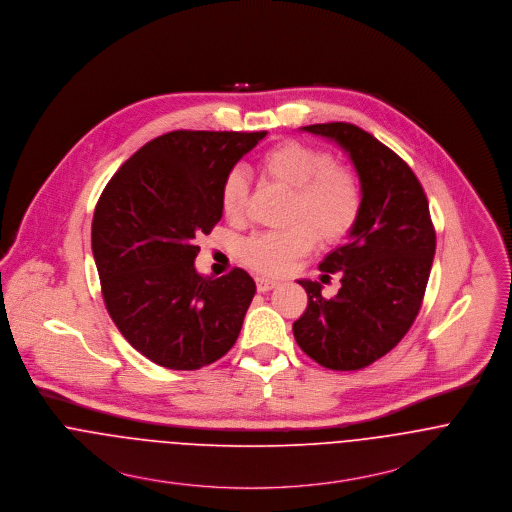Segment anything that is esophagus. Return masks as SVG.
<instances>
[{"label":"esophagus","instance_id":"obj_1","mask_svg":"<svg viewBox=\"0 0 512 512\" xmlns=\"http://www.w3.org/2000/svg\"><path fill=\"white\" fill-rule=\"evenodd\" d=\"M255 284H257V290H259V292H269L271 288H275L279 283H277V281H273V279L257 277V279H255Z\"/></svg>","mask_w":512,"mask_h":512}]
</instances>
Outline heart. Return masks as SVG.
Returning <instances> with one entry per match:
<instances>
[{
    "label": "heart",
    "mask_w": 512,
    "mask_h": 512,
    "mask_svg": "<svg viewBox=\"0 0 512 512\" xmlns=\"http://www.w3.org/2000/svg\"><path fill=\"white\" fill-rule=\"evenodd\" d=\"M259 171L294 190L292 220L288 228L261 231L239 247L241 261L261 275H283L292 263L308 253L316 235L324 243H340L359 222L363 188L359 176L332 155L304 141L288 139L259 159ZM247 178L239 169L226 174L220 190L222 210L228 218L243 212Z\"/></svg>",
    "instance_id": "1"
}]
</instances>
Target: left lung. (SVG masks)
<instances>
[{
  "label": "left lung",
  "mask_w": 512,
  "mask_h": 512,
  "mask_svg": "<svg viewBox=\"0 0 512 512\" xmlns=\"http://www.w3.org/2000/svg\"><path fill=\"white\" fill-rule=\"evenodd\" d=\"M302 131L332 139L349 155L363 188V210L347 243L320 263L322 273H341L338 294L324 298L322 284L298 281L308 306L292 332L322 367L355 371L389 353L416 320L436 231L416 174L371 133L345 121Z\"/></svg>",
  "instance_id": "left-lung-1"
}]
</instances>
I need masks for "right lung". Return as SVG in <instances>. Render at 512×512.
I'll return each mask as SVG.
<instances>
[{"instance_id": "add662e5", "label": "right lung", "mask_w": 512, "mask_h": 512, "mask_svg": "<svg viewBox=\"0 0 512 512\" xmlns=\"http://www.w3.org/2000/svg\"><path fill=\"white\" fill-rule=\"evenodd\" d=\"M267 131H171L143 145L104 188L92 253L106 308L121 336L153 363L194 371L237 340L255 281L194 267L196 239L222 220L220 190Z\"/></svg>"}]
</instances>
